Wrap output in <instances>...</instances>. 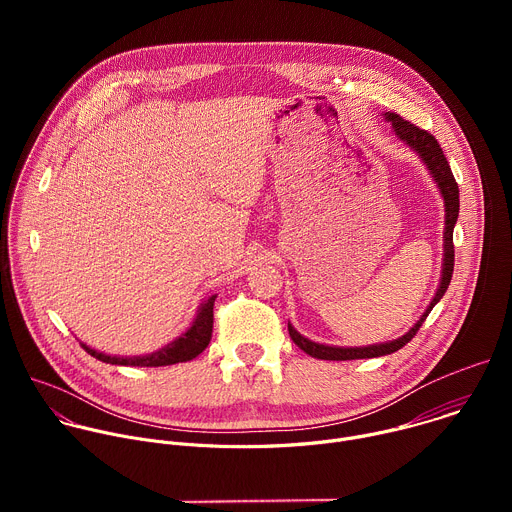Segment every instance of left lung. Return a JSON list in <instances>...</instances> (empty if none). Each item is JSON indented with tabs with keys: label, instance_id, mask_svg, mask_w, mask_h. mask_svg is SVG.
Returning <instances> with one entry per match:
<instances>
[{
	"label": "left lung",
	"instance_id": "left-lung-1",
	"mask_svg": "<svg viewBox=\"0 0 512 512\" xmlns=\"http://www.w3.org/2000/svg\"><path fill=\"white\" fill-rule=\"evenodd\" d=\"M387 119L391 121L395 133L405 143H409L411 148L421 156V160L429 168L433 180L437 182V186H440L442 196L446 200V233H444V271H442V283H440V289H437L435 298L431 300L429 308L419 318V322L405 336H401V338H397L393 342L375 344V346H362V348L326 346V344H316V342L304 338L302 334H298L294 330V326L287 324L291 340H294L306 354H310L314 358H320V360H356V358H375V356H385V354L397 352L399 348H403L417 334V330L421 328V324L425 322V318L429 316L433 306L444 298L446 289H448V285L452 281V273H454V225L458 221V212H460L458 182H456V178L452 174V168H450V164H448V160H446V156H444V152L440 148V143H437V139L429 131L413 125L411 121L399 117L397 113H387Z\"/></svg>",
	"mask_w": 512,
	"mask_h": 512
}]
</instances>
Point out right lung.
Instances as JSON below:
<instances>
[{
	"label": "right lung",
	"instance_id": "1",
	"mask_svg": "<svg viewBox=\"0 0 512 512\" xmlns=\"http://www.w3.org/2000/svg\"><path fill=\"white\" fill-rule=\"evenodd\" d=\"M214 300L216 296L208 298L202 306L200 312L194 320V324L190 326V330L186 334H182L178 340H174L172 344L164 346L158 352H152L148 356H135V358H119V356H109L103 352H97L93 348H89L87 344H81L91 356H95L97 360L109 362V364H133V367H168V364H176V362H186L196 358L210 342L212 336V308H214Z\"/></svg>",
	"mask_w": 512,
	"mask_h": 512
}]
</instances>
